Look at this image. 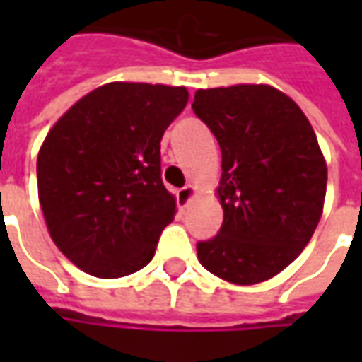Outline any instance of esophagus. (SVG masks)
Listing matches in <instances>:
<instances>
[{
  "label": "esophagus",
  "instance_id": "obj_1",
  "mask_svg": "<svg viewBox=\"0 0 362 362\" xmlns=\"http://www.w3.org/2000/svg\"><path fill=\"white\" fill-rule=\"evenodd\" d=\"M192 197H194V186H184V188L176 192V204L184 209V207H188Z\"/></svg>",
  "mask_w": 362,
  "mask_h": 362
}]
</instances>
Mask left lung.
<instances>
[{
    "mask_svg": "<svg viewBox=\"0 0 362 362\" xmlns=\"http://www.w3.org/2000/svg\"><path fill=\"white\" fill-rule=\"evenodd\" d=\"M194 114L221 147L219 233L197 243L202 266L254 285L283 272L322 217L327 168L303 110L267 85L199 89Z\"/></svg>",
    "mask_w": 362,
    "mask_h": 362,
    "instance_id": "obj_1",
    "label": "left lung"
}]
</instances>
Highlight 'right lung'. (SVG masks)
<instances>
[{
  "mask_svg": "<svg viewBox=\"0 0 362 362\" xmlns=\"http://www.w3.org/2000/svg\"><path fill=\"white\" fill-rule=\"evenodd\" d=\"M188 90L108 83L74 104L46 135L38 197L52 240L103 279L149 264L176 202L160 176V139Z\"/></svg>",
  "mask_w": 362,
  "mask_h": 362,
  "instance_id": "1",
  "label": "right lung"
}]
</instances>
